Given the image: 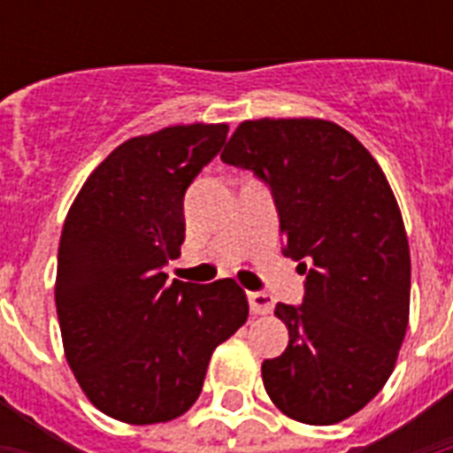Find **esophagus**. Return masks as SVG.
<instances>
[{
  "mask_svg": "<svg viewBox=\"0 0 453 453\" xmlns=\"http://www.w3.org/2000/svg\"><path fill=\"white\" fill-rule=\"evenodd\" d=\"M247 296L251 312H256V315H268V312H273L275 301H273L270 294H265V291H249Z\"/></svg>",
  "mask_w": 453,
  "mask_h": 453,
  "instance_id": "esophagus-1",
  "label": "esophagus"
}]
</instances>
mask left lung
I'll return each instance as SVG.
<instances>
[{"label": "left lung", "mask_w": 453, "mask_h": 453, "mask_svg": "<svg viewBox=\"0 0 453 453\" xmlns=\"http://www.w3.org/2000/svg\"><path fill=\"white\" fill-rule=\"evenodd\" d=\"M220 159L273 192L301 305L277 303L289 345L261 366L275 407L331 426L379 395L409 324L411 258L400 206L372 152L326 119L242 122Z\"/></svg>", "instance_id": "1"}]
</instances>
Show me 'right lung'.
<instances>
[{
    "label": "right lung",
    "instance_id": "add662e5",
    "mask_svg": "<svg viewBox=\"0 0 453 453\" xmlns=\"http://www.w3.org/2000/svg\"><path fill=\"white\" fill-rule=\"evenodd\" d=\"M227 124H178L124 141L81 185L58 244L56 312L88 402L131 426L197 402L213 350L249 317L234 280L166 282L180 256L183 197Z\"/></svg>",
    "mask_w": 453,
    "mask_h": 453
}]
</instances>
